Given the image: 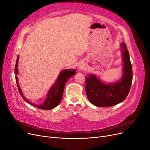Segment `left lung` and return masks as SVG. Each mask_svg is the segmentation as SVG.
I'll list each match as a JSON object with an SVG mask.
<instances>
[{"label": "left lung", "instance_id": "left-lung-1", "mask_svg": "<svg viewBox=\"0 0 150 150\" xmlns=\"http://www.w3.org/2000/svg\"><path fill=\"white\" fill-rule=\"evenodd\" d=\"M121 47L122 75L114 83H104L94 74L86 77V93L91 103L98 107H110L123 101L129 92L133 79V71L129 54L125 43Z\"/></svg>", "mask_w": 150, "mask_h": 150}]
</instances>
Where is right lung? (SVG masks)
Segmentation results:
<instances>
[{"label":"right lung","mask_w":150,"mask_h":150,"mask_svg":"<svg viewBox=\"0 0 150 150\" xmlns=\"http://www.w3.org/2000/svg\"><path fill=\"white\" fill-rule=\"evenodd\" d=\"M19 56H18L17 58L16 66H15V74H16V80L17 85L18 86V89H19L20 94L21 95L22 98L24 99V100L32 106L38 108L39 109H41V110H52V109L56 108L57 106H58L62 98V95H63V92H64L65 84L67 81V80L69 79L71 77L75 75L76 72V70L69 69L62 70L60 72L59 74L56 82L54 83V84L51 86V88H50L49 90L48 91V93L46 95V98H45L44 101L40 104H35L31 103L30 101L28 100V99L24 97L23 94L22 93L19 82H18L19 80H18L17 75L18 74V72H19V71H18V62H19Z\"/></svg>","instance_id":"1"}]
</instances>
